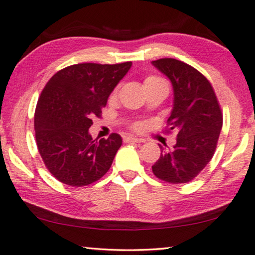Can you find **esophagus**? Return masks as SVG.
<instances>
[{
	"mask_svg": "<svg viewBox=\"0 0 255 255\" xmlns=\"http://www.w3.org/2000/svg\"><path fill=\"white\" fill-rule=\"evenodd\" d=\"M124 142L125 143H139V142H142V139L132 137V136H126V137H124Z\"/></svg>",
	"mask_w": 255,
	"mask_h": 255,
	"instance_id": "1",
	"label": "esophagus"
}]
</instances>
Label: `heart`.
Returning a JSON list of instances; mask_svg holds the SVG:
<instances>
[{"mask_svg": "<svg viewBox=\"0 0 255 255\" xmlns=\"http://www.w3.org/2000/svg\"><path fill=\"white\" fill-rule=\"evenodd\" d=\"M159 82H165V81L163 80V78L156 76V75H150V76H146L145 77L144 85H149V84H153V83H159ZM117 91H118V88L114 89L112 96H116L117 95ZM132 128L138 129L139 128V125L138 124H134V125H132Z\"/></svg>", "mask_w": 255, "mask_h": 255, "instance_id": "obj_1", "label": "heart"}]
</instances>
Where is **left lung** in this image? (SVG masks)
Segmentation results:
<instances>
[{
  "mask_svg": "<svg viewBox=\"0 0 255 255\" xmlns=\"http://www.w3.org/2000/svg\"><path fill=\"white\" fill-rule=\"evenodd\" d=\"M170 78L174 104L167 119V131H177V143L170 151L160 146V157L152 165L157 178L170 184L189 182L213 158L223 125L216 93L208 78L182 61H152Z\"/></svg>",
  "mask_w": 255,
  "mask_h": 255,
  "instance_id": "8db88e82",
  "label": "left lung"
}]
</instances>
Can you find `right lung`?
<instances>
[{"label": "right lung", "instance_id": "right-lung-1", "mask_svg": "<svg viewBox=\"0 0 255 255\" xmlns=\"http://www.w3.org/2000/svg\"><path fill=\"white\" fill-rule=\"evenodd\" d=\"M131 62L78 63L57 71L39 97L34 113L35 142L45 166L57 180L83 187L110 170L123 143L113 132L92 139L93 118H102L107 98Z\"/></svg>", "mask_w": 255, "mask_h": 255}]
</instances>
